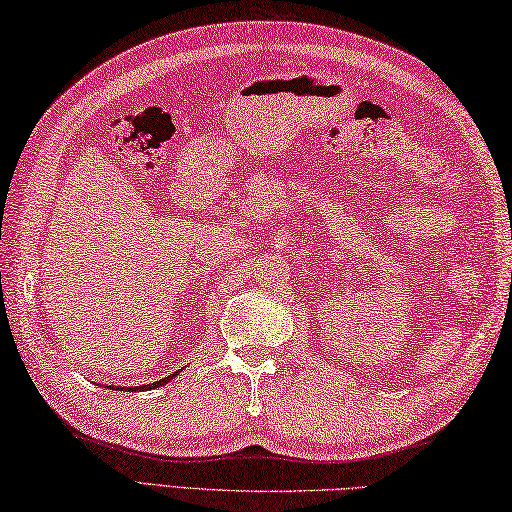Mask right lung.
I'll return each instance as SVG.
<instances>
[{"label": "right lung", "mask_w": 512, "mask_h": 512, "mask_svg": "<svg viewBox=\"0 0 512 512\" xmlns=\"http://www.w3.org/2000/svg\"><path fill=\"white\" fill-rule=\"evenodd\" d=\"M176 376H178V372H173L171 376H167V378H160V380H156V383H151V385H143V387H127V389H129V391H136V389H145V391H147V389H154V387L167 385L169 380H171V378H176ZM110 389H116V387H114V385H110ZM121 391H123V389H121Z\"/></svg>", "instance_id": "add662e5"}]
</instances>
